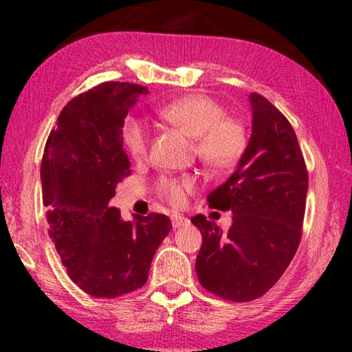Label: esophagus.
Here are the masks:
<instances>
[{"label": "esophagus", "instance_id": "esophagus-1", "mask_svg": "<svg viewBox=\"0 0 352 352\" xmlns=\"http://www.w3.org/2000/svg\"><path fill=\"white\" fill-rule=\"evenodd\" d=\"M175 223H178V222H177V220H175Z\"/></svg>", "mask_w": 352, "mask_h": 352}]
</instances>
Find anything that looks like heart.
<instances>
[{"mask_svg": "<svg viewBox=\"0 0 352 352\" xmlns=\"http://www.w3.org/2000/svg\"><path fill=\"white\" fill-rule=\"evenodd\" d=\"M239 136L234 132L223 127H211L206 130L204 138H201V157L208 163L223 164L233 162L239 153ZM166 194H168V199L172 204H178L184 192L177 184L170 183L166 186Z\"/></svg>", "mask_w": 352, "mask_h": 352, "instance_id": "obj_1", "label": "heart"}]
</instances>
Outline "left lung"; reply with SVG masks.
I'll return each instance as SVG.
<instances>
[{
  "label": "left lung",
  "instance_id": "left-lung-1",
  "mask_svg": "<svg viewBox=\"0 0 352 352\" xmlns=\"http://www.w3.org/2000/svg\"><path fill=\"white\" fill-rule=\"evenodd\" d=\"M146 88L105 82L63 107L41 160L50 236L71 281L96 298H116L147 283L155 252L169 234L168 216L110 206L130 174L122 148L129 109Z\"/></svg>",
  "mask_w": 352,
  "mask_h": 352
}]
</instances>
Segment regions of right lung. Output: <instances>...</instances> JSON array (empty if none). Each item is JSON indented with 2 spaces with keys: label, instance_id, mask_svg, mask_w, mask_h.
<instances>
[{
  "label": "right lung",
  "instance_id": "right-lung-1",
  "mask_svg": "<svg viewBox=\"0 0 352 352\" xmlns=\"http://www.w3.org/2000/svg\"><path fill=\"white\" fill-rule=\"evenodd\" d=\"M307 182L294 129L259 96L239 166L208 199L212 210L228 211V219H190L204 237L195 262L201 287L234 302L269 292L300 245Z\"/></svg>",
  "mask_w": 352,
  "mask_h": 352
}]
</instances>
